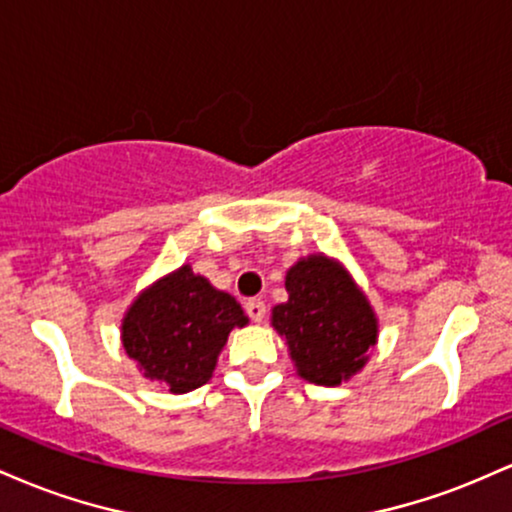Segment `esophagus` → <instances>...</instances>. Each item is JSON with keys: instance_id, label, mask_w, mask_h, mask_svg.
Returning a JSON list of instances; mask_svg holds the SVG:
<instances>
[{"instance_id": "esophagus-1", "label": "esophagus", "mask_w": 512, "mask_h": 512, "mask_svg": "<svg viewBox=\"0 0 512 512\" xmlns=\"http://www.w3.org/2000/svg\"><path fill=\"white\" fill-rule=\"evenodd\" d=\"M245 313H248L252 322H262L264 313H267V305L260 298H250V301H245Z\"/></svg>"}]
</instances>
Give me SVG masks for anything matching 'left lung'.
<instances>
[{
	"label": "left lung",
	"instance_id": "8db88e82",
	"mask_svg": "<svg viewBox=\"0 0 512 512\" xmlns=\"http://www.w3.org/2000/svg\"><path fill=\"white\" fill-rule=\"evenodd\" d=\"M286 291L289 301L276 305L272 325L289 344L298 375L315 385H339L358 373L378 322L351 276L315 255L293 264Z\"/></svg>",
	"mask_w": 512,
	"mask_h": 512
}]
</instances>
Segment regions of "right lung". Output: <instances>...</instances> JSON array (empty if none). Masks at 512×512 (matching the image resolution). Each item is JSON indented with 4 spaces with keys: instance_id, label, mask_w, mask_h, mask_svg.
I'll use <instances>...</instances> for the list:
<instances>
[{
    "instance_id": "obj_1",
    "label": "right lung",
    "mask_w": 512,
    "mask_h": 512,
    "mask_svg": "<svg viewBox=\"0 0 512 512\" xmlns=\"http://www.w3.org/2000/svg\"><path fill=\"white\" fill-rule=\"evenodd\" d=\"M243 325L248 317L236 298L185 264L132 303L122 344L146 378L182 395L207 383L228 334Z\"/></svg>"
}]
</instances>
